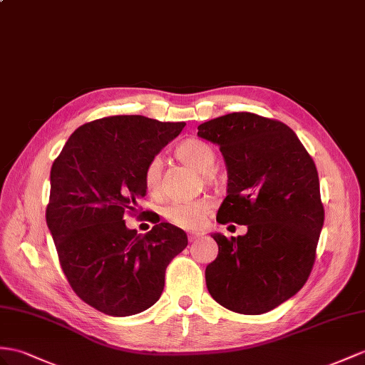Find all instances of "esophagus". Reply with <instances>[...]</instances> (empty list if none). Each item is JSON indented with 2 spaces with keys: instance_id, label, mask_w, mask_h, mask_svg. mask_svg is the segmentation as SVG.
I'll use <instances>...</instances> for the list:
<instances>
[{
  "instance_id": "1",
  "label": "esophagus",
  "mask_w": 365,
  "mask_h": 365,
  "mask_svg": "<svg viewBox=\"0 0 365 365\" xmlns=\"http://www.w3.org/2000/svg\"><path fill=\"white\" fill-rule=\"evenodd\" d=\"M199 237H202V235H200V232H190V235H188V240H190V242H194V240H197Z\"/></svg>"
}]
</instances>
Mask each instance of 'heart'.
Returning <instances> with one entry per match:
<instances>
[{
	"instance_id": "1",
	"label": "heart",
	"mask_w": 365,
	"mask_h": 365,
	"mask_svg": "<svg viewBox=\"0 0 365 365\" xmlns=\"http://www.w3.org/2000/svg\"><path fill=\"white\" fill-rule=\"evenodd\" d=\"M175 157L180 162L191 166L192 170L203 174L205 180L212 182V170L216 166L217 155L210 143L203 142L200 138H186L175 148ZM162 168L163 165L160 157L151 158L145 166L143 185L149 195H157L160 192ZM211 208L212 202L207 197L186 202H174L165 208V217L175 227L194 230L203 225Z\"/></svg>"
}]
</instances>
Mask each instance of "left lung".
<instances>
[{
  "label": "left lung",
  "instance_id": "left-lung-1",
  "mask_svg": "<svg viewBox=\"0 0 365 365\" xmlns=\"http://www.w3.org/2000/svg\"><path fill=\"white\" fill-rule=\"evenodd\" d=\"M197 129L227 163L217 222L248 227L245 236L211 235L219 255L205 269L208 292L231 312L267 313L312 273L324 225L316 165L293 129L273 118L232 112Z\"/></svg>",
  "mask_w": 365,
  "mask_h": 365
}]
</instances>
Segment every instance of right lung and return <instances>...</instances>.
I'll return each instance as SVG.
<instances>
[{
	"label": "right lung",
	"mask_w": 365,
	"mask_h": 365,
	"mask_svg": "<svg viewBox=\"0 0 365 365\" xmlns=\"http://www.w3.org/2000/svg\"><path fill=\"white\" fill-rule=\"evenodd\" d=\"M143 115H114L76 129L55 158L46 222L64 276L76 294L109 316H130L153 307L171 260L188 245L186 232L155 212L138 210L148 162L182 133ZM155 223L142 237L124 216Z\"/></svg>",
	"instance_id": "obj_1"
}]
</instances>
